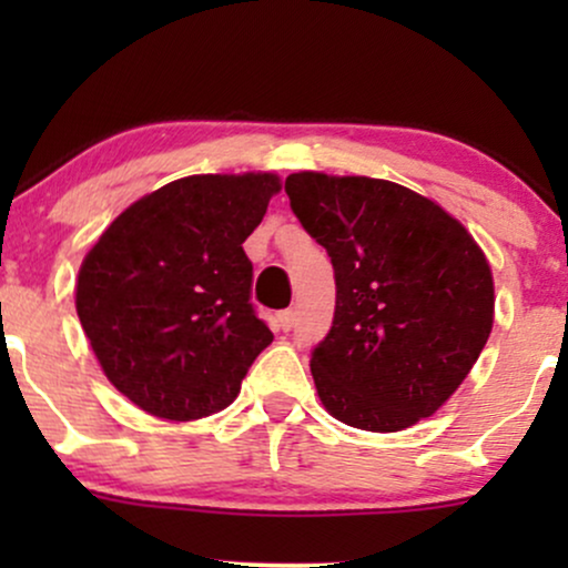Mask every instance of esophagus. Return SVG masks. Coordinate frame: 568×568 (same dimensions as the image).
Instances as JSON below:
<instances>
[{
  "label": "esophagus",
  "mask_w": 568,
  "mask_h": 568,
  "mask_svg": "<svg viewBox=\"0 0 568 568\" xmlns=\"http://www.w3.org/2000/svg\"><path fill=\"white\" fill-rule=\"evenodd\" d=\"M277 323H280V328H283V331H291L293 325H296V310H283V312H280Z\"/></svg>",
  "instance_id": "34e87169"
}]
</instances>
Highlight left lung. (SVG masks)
Listing matches in <instances>:
<instances>
[{"label":"left lung","mask_w":568,"mask_h":568,"mask_svg":"<svg viewBox=\"0 0 568 568\" xmlns=\"http://www.w3.org/2000/svg\"><path fill=\"white\" fill-rule=\"evenodd\" d=\"M285 192L334 264V325L310 361L325 410L371 433L433 416L491 334L484 251L438 202L393 181L304 171Z\"/></svg>","instance_id":"obj_1"}]
</instances>
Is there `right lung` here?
I'll return each mask as SVG.
<instances>
[{
	"instance_id": "1",
	"label": "right lung",
	"mask_w": 568,
	"mask_h": 568,
	"mask_svg": "<svg viewBox=\"0 0 568 568\" xmlns=\"http://www.w3.org/2000/svg\"><path fill=\"white\" fill-rule=\"evenodd\" d=\"M277 192L275 173L186 175L135 200L84 256V336L146 414L192 422L226 408L275 338L251 304L243 243Z\"/></svg>"
}]
</instances>
